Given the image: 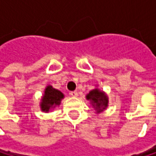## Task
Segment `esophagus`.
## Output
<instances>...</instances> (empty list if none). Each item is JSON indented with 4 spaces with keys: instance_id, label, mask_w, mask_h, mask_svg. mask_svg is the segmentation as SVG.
<instances>
[{
    "instance_id": "esophagus-1",
    "label": "esophagus",
    "mask_w": 156,
    "mask_h": 156,
    "mask_svg": "<svg viewBox=\"0 0 156 156\" xmlns=\"http://www.w3.org/2000/svg\"><path fill=\"white\" fill-rule=\"evenodd\" d=\"M71 96H73V97H76L77 95H79V93H77L76 91H73V92H70V94H69Z\"/></svg>"
}]
</instances>
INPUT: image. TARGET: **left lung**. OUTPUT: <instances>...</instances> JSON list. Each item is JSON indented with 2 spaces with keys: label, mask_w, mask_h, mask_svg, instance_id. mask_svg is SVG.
Listing matches in <instances>:
<instances>
[{
  "label": "left lung",
  "mask_w": 156,
  "mask_h": 156,
  "mask_svg": "<svg viewBox=\"0 0 156 156\" xmlns=\"http://www.w3.org/2000/svg\"><path fill=\"white\" fill-rule=\"evenodd\" d=\"M86 97L88 100L91 101L93 108L97 112L103 111L108 107V97L103 92L99 91L98 89H94L93 91H91L89 93V94H87Z\"/></svg>",
  "instance_id": "obj_1"
}]
</instances>
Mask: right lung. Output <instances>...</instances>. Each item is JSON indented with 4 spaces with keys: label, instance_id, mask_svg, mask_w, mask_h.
<instances>
[{
    "label": "right lung",
    "instance_id": "add662e5",
    "mask_svg": "<svg viewBox=\"0 0 156 156\" xmlns=\"http://www.w3.org/2000/svg\"><path fill=\"white\" fill-rule=\"evenodd\" d=\"M63 98L62 93L58 90L52 88L51 86H48L45 90V94L42 98L41 109L43 111H49L54 108L56 106H59L61 100Z\"/></svg>",
    "mask_w": 156,
    "mask_h": 156
}]
</instances>
